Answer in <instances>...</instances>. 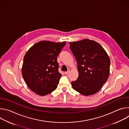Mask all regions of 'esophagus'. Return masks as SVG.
<instances>
[{"label":"esophagus","instance_id":"34e87169","mask_svg":"<svg viewBox=\"0 0 129 129\" xmlns=\"http://www.w3.org/2000/svg\"><path fill=\"white\" fill-rule=\"evenodd\" d=\"M69 72H70V71L68 70V71H66V72H65V75H68V74H69Z\"/></svg>","mask_w":129,"mask_h":129}]
</instances>
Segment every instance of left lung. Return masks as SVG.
I'll list each match as a JSON object with an SVG mask.
<instances>
[{"label":"left lung","mask_w":129,"mask_h":129,"mask_svg":"<svg viewBox=\"0 0 129 129\" xmlns=\"http://www.w3.org/2000/svg\"><path fill=\"white\" fill-rule=\"evenodd\" d=\"M69 45L79 72L77 80L71 82L73 89L85 96L97 93L109 76L110 60L107 53L99 43L88 39Z\"/></svg>","instance_id":"obj_1"}]
</instances>
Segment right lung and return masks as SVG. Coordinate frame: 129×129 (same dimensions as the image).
Returning <instances> with one entry per match:
<instances>
[{"mask_svg": "<svg viewBox=\"0 0 129 129\" xmlns=\"http://www.w3.org/2000/svg\"><path fill=\"white\" fill-rule=\"evenodd\" d=\"M66 42L41 41L26 52L23 59L22 75L29 88L44 96L57 87L62 75L59 72L57 57Z\"/></svg>", "mask_w": 129, "mask_h": 129, "instance_id": "obj_1", "label": "right lung"}]
</instances>
